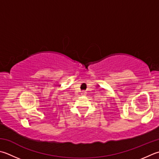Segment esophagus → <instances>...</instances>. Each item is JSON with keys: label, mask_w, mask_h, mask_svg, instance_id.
Wrapping results in <instances>:
<instances>
[{"label": "esophagus", "mask_w": 159, "mask_h": 159, "mask_svg": "<svg viewBox=\"0 0 159 159\" xmlns=\"http://www.w3.org/2000/svg\"><path fill=\"white\" fill-rule=\"evenodd\" d=\"M86 92L85 91H82L81 92V95H85Z\"/></svg>", "instance_id": "1"}]
</instances>
